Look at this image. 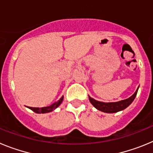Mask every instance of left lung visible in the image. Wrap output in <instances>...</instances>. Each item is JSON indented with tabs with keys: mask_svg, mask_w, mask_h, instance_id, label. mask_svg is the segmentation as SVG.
Here are the masks:
<instances>
[{
	"mask_svg": "<svg viewBox=\"0 0 153 153\" xmlns=\"http://www.w3.org/2000/svg\"><path fill=\"white\" fill-rule=\"evenodd\" d=\"M138 89L136 90V92L134 93V94L132 96H131L129 98L126 99V100H123L119 101V102H100V101H97L94 99L91 98V97L89 96V100H90V102L92 103L93 106L95 108H97L98 110H100V111L104 112V113H117L119 111H121V110H123L126 108L128 107V106L130 105L132 102V101L134 100L135 97H136V94H137Z\"/></svg>",
	"mask_w": 153,
	"mask_h": 153,
	"instance_id": "1",
	"label": "left lung"
}]
</instances>
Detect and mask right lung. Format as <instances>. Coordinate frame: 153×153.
I'll list each match as a JSON object with an SVG mask.
<instances>
[{
    "label": "right lung",
    "mask_w": 153,
    "mask_h": 153,
    "mask_svg": "<svg viewBox=\"0 0 153 153\" xmlns=\"http://www.w3.org/2000/svg\"><path fill=\"white\" fill-rule=\"evenodd\" d=\"M63 97H62L58 101L55 102L54 103H53L52 105L49 106H45V107H41V108H38V107H28L29 109H30L31 110H33V112H35L36 113H50V112H52L53 110H54L56 108H57L58 106H60L61 102H63Z\"/></svg>",
    "instance_id": "obj_1"
}]
</instances>
